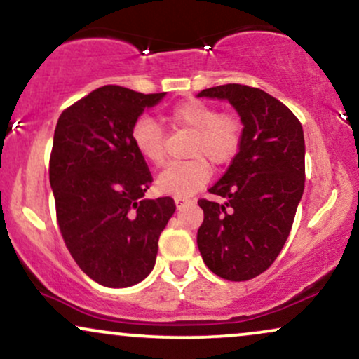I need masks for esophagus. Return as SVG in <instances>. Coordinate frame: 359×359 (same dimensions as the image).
<instances>
[{
    "instance_id": "1",
    "label": "esophagus",
    "mask_w": 359,
    "mask_h": 359,
    "mask_svg": "<svg viewBox=\"0 0 359 359\" xmlns=\"http://www.w3.org/2000/svg\"><path fill=\"white\" fill-rule=\"evenodd\" d=\"M187 202H191V198H182V197H175V205L177 209H180V207L187 204Z\"/></svg>"
}]
</instances>
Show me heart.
Returning <instances> with one entry per match:
<instances>
[{"instance_id": "b5f03b06", "label": "heart", "mask_w": 359, "mask_h": 359, "mask_svg": "<svg viewBox=\"0 0 359 359\" xmlns=\"http://www.w3.org/2000/svg\"><path fill=\"white\" fill-rule=\"evenodd\" d=\"M165 120L174 128L192 133L187 147V155L192 158L163 168L155 185L167 196L191 197L209 182L210 167L205 158L222 165L239 152L243 123L236 115L219 114L215 107L197 98L177 103ZM132 142L140 157L152 165H162L165 161V137L161 125L149 116L133 125Z\"/></svg>"}]
</instances>
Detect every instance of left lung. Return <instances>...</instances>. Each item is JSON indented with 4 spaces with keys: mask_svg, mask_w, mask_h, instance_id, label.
I'll return each mask as SVG.
<instances>
[{
    "mask_svg": "<svg viewBox=\"0 0 359 359\" xmlns=\"http://www.w3.org/2000/svg\"><path fill=\"white\" fill-rule=\"evenodd\" d=\"M197 97L229 102L243 122L239 152L209 189L226 202L198 201V250L214 274L252 279L279 256L303 197V127L284 103L252 86H212Z\"/></svg>",
    "mask_w": 359,
    "mask_h": 359,
    "instance_id": "1",
    "label": "left lung"
}]
</instances>
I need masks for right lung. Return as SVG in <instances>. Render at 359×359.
<instances>
[{
	"mask_svg": "<svg viewBox=\"0 0 359 359\" xmlns=\"http://www.w3.org/2000/svg\"><path fill=\"white\" fill-rule=\"evenodd\" d=\"M165 93L105 85L60 115L50 184L63 241L80 269L107 287H128L152 273L174 198H144L149 167L133 125Z\"/></svg>",
	"mask_w": 359,
	"mask_h": 359,
	"instance_id": "1",
	"label": "right lung"
}]
</instances>
